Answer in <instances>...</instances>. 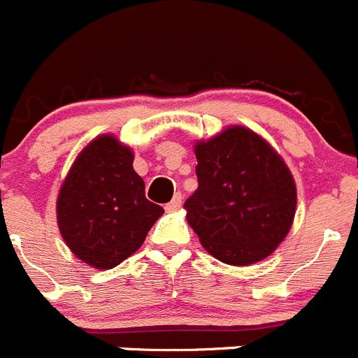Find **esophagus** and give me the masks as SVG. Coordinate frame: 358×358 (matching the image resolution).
<instances>
[{"label":"esophagus","instance_id":"esophagus-1","mask_svg":"<svg viewBox=\"0 0 358 358\" xmlns=\"http://www.w3.org/2000/svg\"><path fill=\"white\" fill-rule=\"evenodd\" d=\"M182 201H183L182 194H180V192H176V194L173 196L171 201H169V203H167V205H166V210H167V212H176L180 207H182Z\"/></svg>","mask_w":358,"mask_h":358}]
</instances>
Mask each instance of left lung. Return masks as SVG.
<instances>
[{"label":"left lung","instance_id":"left-lung-1","mask_svg":"<svg viewBox=\"0 0 358 358\" xmlns=\"http://www.w3.org/2000/svg\"><path fill=\"white\" fill-rule=\"evenodd\" d=\"M198 189L187 199V223L203 248L230 266L269 257L296 214V183L278 151L246 127L231 124L196 141Z\"/></svg>","mask_w":358,"mask_h":358}]
</instances>
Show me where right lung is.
<instances>
[{
  "instance_id": "add662e5",
  "label": "right lung",
  "mask_w": 358,
  "mask_h": 358,
  "mask_svg": "<svg viewBox=\"0 0 358 358\" xmlns=\"http://www.w3.org/2000/svg\"><path fill=\"white\" fill-rule=\"evenodd\" d=\"M162 214L144 196L131 148L112 134L98 135L80 151L57 198L64 243L96 269H112L134 255Z\"/></svg>"
}]
</instances>
